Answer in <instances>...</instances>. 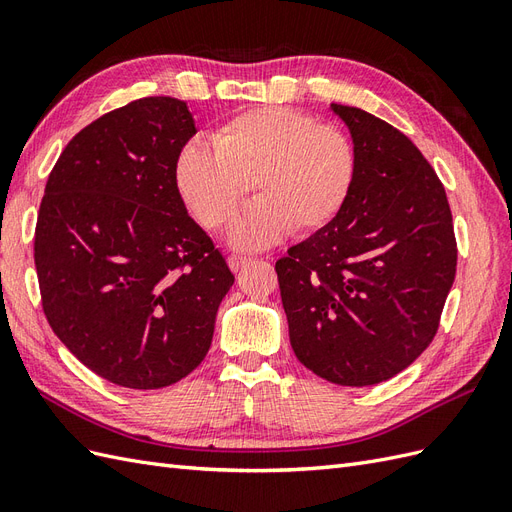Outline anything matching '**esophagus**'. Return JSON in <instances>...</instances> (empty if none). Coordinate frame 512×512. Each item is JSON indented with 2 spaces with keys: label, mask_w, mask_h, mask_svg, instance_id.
Returning a JSON list of instances; mask_svg holds the SVG:
<instances>
[{
  "label": "esophagus",
  "mask_w": 512,
  "mask_h": 512,
  "mask_svg": "<svg viewBox=\"0 0 512 512\" xmlns=\"http://www.w3.org/2000/svg\"><path fill=\"white\" fill-rule=\"evenodd\" d=\"M250 262H252V258H245V256H228V267L235 273L243 271L247 265H250Z\"/></svg>",
  "instance_id": "1"
}]
</instances>
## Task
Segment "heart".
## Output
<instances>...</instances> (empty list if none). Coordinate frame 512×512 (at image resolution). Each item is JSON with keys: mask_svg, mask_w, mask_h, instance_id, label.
<instances>
[{"mask_svg": "<svg viewBox=\"0 0 512 512\" xmlns=\"http://www.w3.org/2000/svg\"><path fill=\"white\" fill-rule=\"evenodd\" d=\"M213 147L192 141L175 162L177 190L194 218L224 228L252 192L260 198L230 230L239 250H262L284 239L327 228L344 211L356 153L335 126L280 106L239 113L213 132Z\"/></svg>", "mask_w": 512, "mask_h": 512, "instance_id": "1", "label": "heart"}]
</instances>
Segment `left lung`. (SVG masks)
Here are the masks:
<instances>
[{"instance_id":"obj_1","label":"left lung","mask_w":512,"mask_h":512,"mask_svg":"<svg viewBox=\"0 0 512 512\" xmlns=\"http://www.w3.org/2000/svg\"><path fill=\"white\" fill-rule=\"evenodd\" d=\"M356 177L337 218L275 262L290 346L316 376L371 386L412 365L455 282L453 215L436 170L406 134L356 106Z\"/></svg>"}]
</instances>
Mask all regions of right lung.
Masks as SVG:
<instances>
[{
    "label": "right lung",
    "instance_id": "right-lung-1",
    "mask_svg": "<svg viewBox=\"0 0 512 512\" xmlns=\"http://www.w3.org/2000/svg\"><path fill=\"white\" fill-rule=\"evenodd\" d=\"M188 104L153 96L89 123L61 151L38 213L34 260L51 329L126 389H162L209 352L235 275L183 205Z\"/></svg>",
    "mask_w": 512,
    "mask_h": 512
}]
</instances>
